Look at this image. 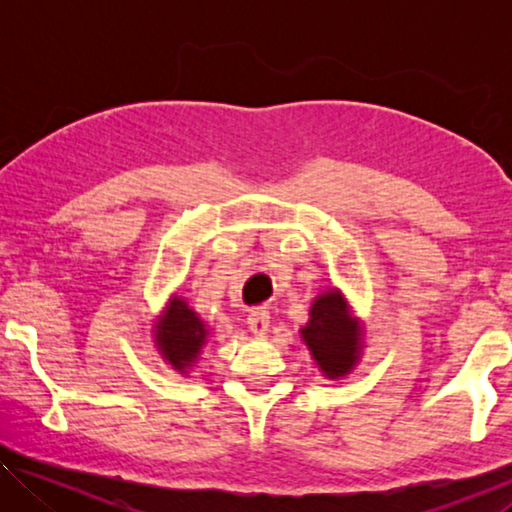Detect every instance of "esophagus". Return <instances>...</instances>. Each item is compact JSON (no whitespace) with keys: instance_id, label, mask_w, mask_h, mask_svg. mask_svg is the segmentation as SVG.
Segmentation results:
<instances>
[{"instance_id":"34e87169","label":"esophagus","mask_w":512,"mask_h":512,"mask_svg":"<svg viewBox=\"0 0 512 512\" xmlns=\"http://www.w3.org/2000/svg\"><path fill=\"white\" fill-rule=\"evenodd\" d=\"M248 327L255 336H266L271 329V316L266 309H253L248 316Z\"/></svg>"}]
</instances>
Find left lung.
Here are the masks:
<instances>
[{"instance_id": "obj_1", "label": "left lung", "mask_w": 512, "mask_h": 512, "mask_svg": "<svg viewBox=\"0 0 512 512\" xmlns=\"http://www.w3.org/2000/svg\"><path fill=\"white\" fill-rule=\"evenodd\" d=\"M300 339L325 379H343L357 370L363 348V325L352 314L341 289L329 287L311 300L309 320L300 327Z\"/></svg>"}]
</instances>
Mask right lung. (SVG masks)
Returning <instances> with one entry per match:
<instances>
[{"label":"right lung","instance_id":"obj_1","mask_svg":"<svg viewBox=\"0 0 512 512\" xmlns=\"http://www.w3.org/2000/svg\"><path fill=\"white\" fill-rule=\"evenodd\" d=\"M151 332L162 361L183 377H189V372L196 368L212 334L205 320L178 293L169 296L160 316L153 318Z\"/></svg>","mask_w":512,"mask_h":512}]
</instances>
